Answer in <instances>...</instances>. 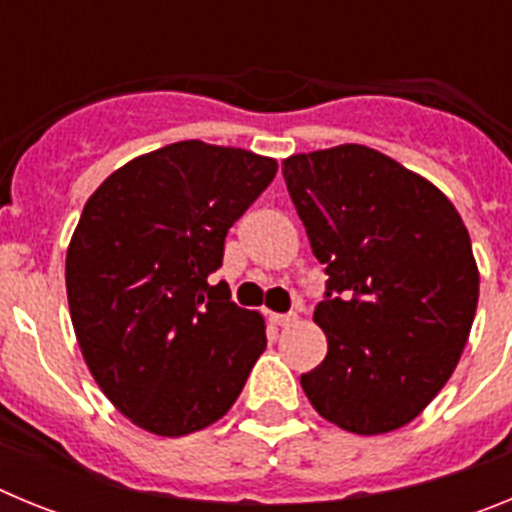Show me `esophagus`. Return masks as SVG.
Wrapping results in <instances>:
<instances>
[{"label":"esophagus","instance_id":"34e87169","mask_svg":"<svg viewBox=\"0 0 512 512\" xmlns=\"http://www.w3.org/2000/svg\"><path fill=\"white\" fill-rule=\"evenodd\" d=\"M269 320H271V325H277V328H287V325L297 323V315L295 312H289V315H282V312H271Z\"/></svg>","mask_w":512,"mask_h":512}]
</instances>
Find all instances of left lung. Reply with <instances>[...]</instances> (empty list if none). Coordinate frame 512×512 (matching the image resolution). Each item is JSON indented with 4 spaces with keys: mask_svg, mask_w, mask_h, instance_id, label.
<instances>
[{
    "mask_svg": "<svg viewBox=\"0 0 512 512\" xmlns=\"http://www.w3.org/2000/svg\"><path fill=\"white\" fill-rule=\"evenodd\" d=\"M282 174L328 274L312 315L328 354L302 374V390L343 431H397L428 408L467 346L479 300L467 225L428 179L356 143L295 153Z\"/></svg>",
    "mask_w": 512,
    "mask_h": 512,
    "instance_id": "left-lung-1",
    "label": "left lung"
}]
</instances>
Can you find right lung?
Masks as SVG:
<instances>
[{
    "mask_svg": "<svg viewBox=\"0 0 512 512\" xmlns=\"http://www.w3.org/2000/svg\"><path fill=\"white\" fill-rule=\"evenodd\" d=\"M274 174V158L179 140L112 171L84 205L66 251L71 323L99 390L143 431L220 420L264 354V318L207 277Z\"/></svg>",
    "mask_w": 512,
    "mask_h": 512,
    "instance_id": "1",
    "label": "right lung"
}]
</instances>
